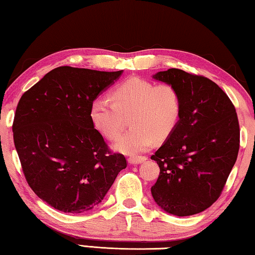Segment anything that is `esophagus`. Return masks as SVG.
<instances>
[{
    "instance_id": "34e87169",
    "label": "esophagus",
    "mask_w": 255,
    "mask_h": 255,
    "mask_svg": "<svg viewBox=\"0 0 255 255\" xmlns=\"http://www.w3.org/2000/svg\"><path fill=\"white\" fill-rule=\"evenodd\" d=\"M147 157L146 156H132L128 158V163L129 164H141L143 162H145Z\"/></svg>"
}]
</instances>
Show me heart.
Masks as SVG:
<instances>
[{"label": "heart", "instance_id": "heart-1", "mask_svg": "<svg viewBox=\"0 0 255 255\" xmlns=\"http://www.w3.org/2000/svg\"><path fill=\"white\" fill-rule=\"evenodd\" d=\"M112 102L97 99L90 116L99 131L116 139L130 117V130L116 141L114 147L127 155L148 150L155 138L164 139L174 130L182 109L178 90L171 84L155 85L152 82L131 77L119 84L111 93Z\"/></svg>", "mask_w": 255, "mask_h": 255}]
</instances>
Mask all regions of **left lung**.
I'll return each instance as SVG.
<instances>
[{"mask_svg": "<svg viewBox=\"0 0 255 255\" xmlns=\"http://www.w3.org/2000/svg\"><path fill=\"white\" fill-rule=\"evenodd\" d=\"M153 79L178 90L182 109L174 130L150 157L159 166L152 196L171 215L201 213L221 196L236 162L240 126L235 107L207 77L170 68Z\"/></svg>", "mask_w": 255, "mask_h": 255, "instance_id": "1", "label": "left lung"}]
</instances>
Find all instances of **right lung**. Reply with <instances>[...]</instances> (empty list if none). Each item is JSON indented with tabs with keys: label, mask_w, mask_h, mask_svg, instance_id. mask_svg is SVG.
<instances>
[{
	"label": "right lung",
	"mask_w": 255,
	"mask_h": 255,
	"mask_svg": "<svg viewBox=\"0 0 255 255\" xmlns=\"http://www.w3.org/2000/svg\"><path fill=\"white\" fill-rule=\"evenodd\" d=\"M124 71L60 66L23 93L15 110L13 139L30 188L63 213L91 210L103 200L123 154H112L91 120V105Z\"/></svg>",
	"instance_id": "1"
}]
</instances>
